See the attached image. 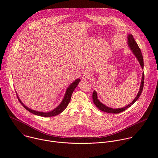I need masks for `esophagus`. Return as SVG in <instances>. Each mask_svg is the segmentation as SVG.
<instances>
[{
    "label": "esophagus",
    "instance_id": "1",
    "mask_svg": "<svg viewBox=\"0 0 158 158\" xmlns=\"http://www.w3.org/2000/svg\"><path fill=\"white\" fill-rule=\"evenodd\" d=\"M91 77V74L87 71H84L82 74V78L84 79H88Z\"/></svg>",
    "mask_w": 158,
    "mask_h": 158
}]
</instances>
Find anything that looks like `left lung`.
Here are the masks:
<instances>
[{
  "instance_id": "left-lung-1",
  "label": "left lung",
  "mask_w": 158,
  "mask_h": 158,
  "mask_svg": "<svg viewBox=\"0 0 158 158\" xmlns=\"http://www.w3.org/2000/svg\"><path fill=\"white\" fill-rule=\"evenodd\" d=\"M127 40H128V45L129 48H131V51H132V52L134 53V54L135 55V56L136 57V58L138 59L141 66L142 68H144V61H143V55L141 51V49H139L138 45L137 44L136 42L135 41L133 36L132 34H129L127 36ZM144 72L143 73V76H142V79H141V85H140V89L138 93V95L136 96V98H135L132 102H131L129 104H128L127 106L123 107V108H118V109H112L110 107H109L107 106H106L105 105H104L102 103H101L98 99V95H97V93L96 91H94L93 93V102L94 103V104L96 105V106L101 110L104 111L105 112H107V113H112V114H118V113H120L121 112H123L124 110H125L126 109H128L129 107L131 106V105H132L135 102H136L139 98V96H141V94L143 92V87H144Z\"/></svg>"
}]
</instances>
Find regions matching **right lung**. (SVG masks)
<instances>
[{
  "instance_id": "obj_1",
  "label": "right lung",
  "mask_w": 158,
  "mask_h": 158,
  "mask_svg": "<svg viewBox=\"0 0 158 158\" xmlns=\"http://www.w3.org/2000/svg\"><path fill=\"white\" fill-rule=\"evenodd\" d=\"M80 79H76L75 81H74L69 87L66 90V93L65 94L64 98L62 100V101L61 102V103L54 110L50 111V112H39V111H35L34 110L32 109H29V107H27V106H26L20 100V99L19 98V97L17 96H17L18 98V99L19 101V102L21 103V104L24 107L25 109H26L28 111H29L31 113L35 114L37 116H42V117H52V116H57L59 114H60L61 112L67 107V106H68L71 99V96L72 94L73 93V91H74L75 88L77 86L79 82H80Z\"/></svg>"
}]
</instances>
